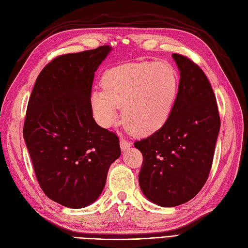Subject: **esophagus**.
Masks as SVG:
<instances>
[{
    "mask_svg": "<svg viewBox=\"0 0 248 248\" xmlns=\"http://www.w3.org/2000/svg\"><path fill=\"white\" fill-rule=\"evenodd\" d=\"M130 147H131V143H130V141L125 140L124 139H121V140H120V148H121V150L125 151V150H128V149L130 148Z\"/></svg>",
    "mask_w": 248,
    "mask_h": 248,
    "instance_id": "esophagus-1",
    "label": "esophagus"
}]
</instances>
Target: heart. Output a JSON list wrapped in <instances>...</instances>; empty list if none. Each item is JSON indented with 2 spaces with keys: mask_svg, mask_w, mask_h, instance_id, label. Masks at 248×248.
I'll return each mask as SVG.
<instances>
[{
  "mask_svg": "<svg viewBox=\"0 0 248 248\" xmlns=\"http://www.w3.org/2000/svg\"><path fill=\"white\" fill-rule=\"evenodd\" d=\"M103 91H93L91 104L98 123L112 127L123 108L131 133L146 136L163 127L176 102L179 78L166 62H130L110 68L102 77Z\"/></svg>",
  "mask_w": 248,
  "mask_h": 248,
  "instance_id": "obj_1",
  "label": "heart"
}]
</instances>
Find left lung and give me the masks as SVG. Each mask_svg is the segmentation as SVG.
<instances>
[{
  "label": "left lung",
  "mask_w": 248,
  "mask_h": 248,
  "mask_svg": "<svg viewBox=\"0 0 248 248\" xmlns=\"http://www.w3.org/2000/svg\"><path fill=\"white\" fill-rule=\"evenodd\" d=\"M180 71L178 94L163 127L134 143L143 155L141 192L161 207H176L196 196L211 170L220 128L217 98L200 67L172 54Z\"/></svg>",
  "instance_id": "1"
}]
</instances>
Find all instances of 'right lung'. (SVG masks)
<instances>
[{"mask_svg":"<svg viewBox=\"0 0 248 248\" xmlns=\"http://www.w3.org/2000/svg\"><path fill=\"white\" fill-rule=\"evenodd\" d=\"M109 46L57 56L37 78L23 138L44 193L68 208L87 207L102 193L119 139L100 127L91 104L94 71Z\"/></svg>","mask_w":248,"mask_h":248,"instance_id":"right-lung-1","label":"right lung"}]
</instances>
